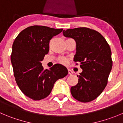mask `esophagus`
I'll return each mask as SVG.
<instances>
[{
	"label": "esophagus",
	"mask_w": 123,
	"mask_h": 123,
	"mask_svg": "<svg viewBox=\"0 0 123 123\" xmlns=\"http://www.w3.org/2000/svg\"><path fill=\"white\" fill-rule=\"evenodd\" d=\"M68 74L69 75H72L73 74V72H72V71L71 69H68Z\"/></svg>",
	"instance_id": "esophagus-1"
}]
</instances>
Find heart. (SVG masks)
<instances>
[{"label": "heart", "instance_id": "1", "mask_svg": "<svg viewBox=\"0 0 123 123\" xmlns=\"http://www.w3.org/2000/svg\"><path fill=\"white\" fill-rule=\"evenodd\" d=\"M57 62H58L59 63L63 64V65H65V64H66L68 63V60L64 57H59L58 58H57Z\"/></svg>", "mask_w": 123, "mask_h": 123}]
</instances>
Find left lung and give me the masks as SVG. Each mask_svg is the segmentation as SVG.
I'll use <instances>...</instances> for the list:
<instances>
[{
    "label": "left lung",
    "instance_id": "8db88e82",
    "mask_svg": "<svg viewBox=\"0 0 123 123\" xmlns=\"http://www.w3.org/2000/svg\"><path fill=\"white\" fill-rule=\"evenodd\" d=\"M63 33L76 42L74 61L80 63L83 69L77 75V85L71 87V94L80 102H90L102 93L107 84L112 67L111 48L100 32L88 28L68 29Z\"/></svg>",
    "mask_w": 123,
    "mask_h": 123
}]
</instances>
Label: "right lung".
<instances>
[{"label": "right lung", "instance_id": "add662e5", "mask_svg": "<svg viewBox=\"0 0 123 123\" xmlns=\"http://www.w3.org/2000/svg\"><path fill=\"white\" fill-rule=\"evenodd\" d=\"M63 29L45 26H29L21 31L12 44L11 61L18 87L26 97L40 100L50 94L54 84L66 76V67L55 64L44 69L42 62L49 51V42Z\"/></svg>", "mask_w": 123, "mask_h": 123}]
</instances>
